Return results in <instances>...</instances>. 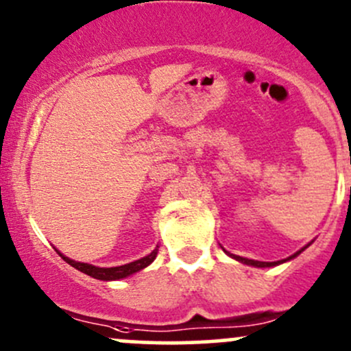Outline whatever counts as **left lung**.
<instances>
[{"instance_id":"obj_1","label":"left lung","mask_w":351,"mask_h":351,"mask_svg":"<svg viewBox=\"0 0 351 351\" xmlns=\"http://www.w3.org/2000/svg\"><path fill=\"white\" fill-rule=\"evenodd\" d=\"M304 250V247H303ZM301 250V251H303ZM301 251H298L296 254H293L291 258H295V256H298L300 254ZM228 252V251H226ZM229 254V252H228ZM229 256H232V258L234 259H237V261H241V263H244V265H250V266H256V267H271V266H276V265H281V263H285V261H288V259H291V258H288V259H282V261H274V263H263V261H254V259H247V258H241V256H234V254H229Z\"/></svg>"}]
</instances>
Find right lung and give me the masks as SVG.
<instances>
[{
    "instance_id": "1",
    "label": "right lung",
    "mask_w": 351,
    "mask_h": 351,
    "mask_svg": "<svg viewBox=\"0 0 351 351\" xmlns=\"http://www.w3.org/2000/svg\"><path fill=\"white\" fill-rule=\"evenodd\" d=\"M63 259H65L66 263H69L70 266L77 267L78 271H82V273L88 274V276L95 278V280H104V281H112V280H122V278H127L130 276V274L137 273V271L144 269L150 265V263L156 259L157 256V247L150 252L149 256H145V258L142 259H137V261L134 263H129V265H123V266H117V267H97V266H92V265H86V263H77L73 261V259H69L66 256L60 254Z\"/></svg>"
}]
</instances>
